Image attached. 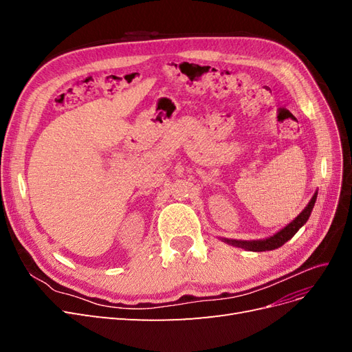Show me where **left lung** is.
<instances>
[{"label":"left lung","mask_w":352,"mask_h":352,"mask_svg":"<svg viewBox=\"0 0 352 352\" xmlns=\"http://www.w3.org/2000/svg\"><path fill=\"white\" fill-rule=\"evenodd\" d=\"M317 199V192L313 195V198L308 202L307 207L298 214L291 223H287L285 228H282L279 232H276L273 236L265 238V239H255V241H241V239H228V238H220L223 242H226L229 245H233V247L243 248L247 251H254V252H261V251H272L276 248H280L285 242L289 241L295 233L300 230L307 220L310 219L313 207L316 204Z\"/></svg>","instance_id":"8db88e82"}]
</instances>
